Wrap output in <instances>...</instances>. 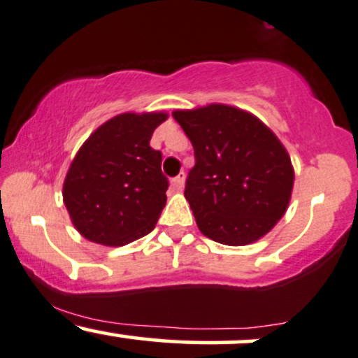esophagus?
Listing matches in <instances>:
<instances>
[{"mask_svg": "<svg viewBox=\"0 0 358 358\" xmlns=\"http://www.w3.org/2000/svg\"><path fill=\"white\" fill-rule=\"evenodd\" d=\"M184 179H186V174L184 172H179L174 179H172V186H174L178 191H182L184 187Z\"/></svg>", "mask_w": 358, "mask_h": 358, "instance_id": "34e87169", "label": "esophagus"}]
</instances>
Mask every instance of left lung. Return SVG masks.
<instances>
[{
    "mask_svg": "<svg viewBox=\"0 0 358 358\" xmlns=\"http://www.w3.org/2000/svg\"><path fill=\"white\" fill-rule=\"evenodd\" d=\"M194 149L184 196L204 236L250 245L287 211L293 189L289 155L262 120L213 103L172 113Z\"/></svg>",
    "mask_w": 358,
    "mask_h": 358,
    "instance_id": "8db88e82",
    "label": "left lung"
}]
</instances>
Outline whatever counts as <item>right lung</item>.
<instances>
[{
	"label": "right lung",
	"instance_id": "1",
	"mask_svg": "<svg viewBox=\"0 0 358 358\" xmlns=\"http://www.w3.org/2000/svg\"><path fill=\"white\" fill-rule=\"evenodd\" d=\"M166 113H122L105 122L75 155L63 184L75 228L88 241L124 246L155 228L169 187L150 137Z\"/></svg>",
	"mask_w": 358,
	"mask_h": 358
}]
</instances>
